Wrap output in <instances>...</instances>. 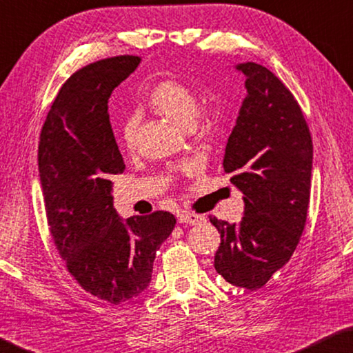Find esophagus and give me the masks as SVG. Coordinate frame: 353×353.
Masks as SVG:
<instances>
[{"label":"esophagus","instance_id":"esophagus-1","mask_svg":"<svg viewBox=\"0 0 353 353\" xmlns=\"http://www.w3.org/2000/svg\"><path fill=\"white\" fill-rule=\"evenodd\" d=\"M205 220L203 216H200V214L196 212H188V211H182L179 214V222L181 223H188V225H199L202 223Z\"/></svg>","mask_w":353,"mask_h":353}]
</instances>
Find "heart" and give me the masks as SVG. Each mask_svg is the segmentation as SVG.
<instances>
[{
  "label": "heart",
  "instance_id": "b5f03b06",
  "mask_svg": "<svg viewBox=\"0 0 353 353\" xmlns=\"http://www.w3.org/2000/svg\"><path fill=\"white\" fill-rule=\"evenodd\" d=\"M147 102L151 108L183 128H191L197 121L205 117L197 112L199 98L194 90L177 79L159 82L150 92ZM137 130H139V116L130 114L121 127V142L127 150L136 147ZM188 168H191V165H183V170Z\"/></svg>",
  "mask_w": 353,
  "mask_h": 353
}]
</instances>
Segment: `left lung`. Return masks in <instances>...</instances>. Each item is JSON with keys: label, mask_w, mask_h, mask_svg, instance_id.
Returning <instances> with one entry per match:
<instances>
[{"label": "left lung", "mask_w": 353, "mask_h": 353, "mask_svg": "<svg viewBox=\"0 0 353 353\" xmlns=\"http://www.w3.org/2000/svg\"><path fill=\"white\" fill-rule=\"evenodd\" d=\"M246 98L228 139L223 172L243 192L239 225L210 217L220 232L214 268L234 286L257 291L292 257L305 230L312 137L299 102L266 67L236 65Z\"/></svg>", "instance_id": "obj_1"}]
</instances>
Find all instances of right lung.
I'll use <instances>...</instances> for the list:
<instances>
[{
	"mask_svg": "<svg viewBox=\"0 0 353 353\" xmlns=\"http://www.w3.org/2000/svg\"><path fill=\"white\" fill-rule=\"evenodd\" d=\"M139 57L107 58L73 73L61 87L38 147L47 223L54 246L79 286L119 305L148 288L156 252L174 230L168 211L125 222L113 208V174L125 163L108 114L113 90Z\"/></svg>",
	"mask_w": 353,
	"mask_h": 353,
	"instance_id": "right-lung-1",
	"label": "right lung"
}]
</instances>
